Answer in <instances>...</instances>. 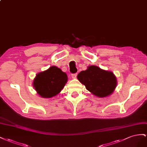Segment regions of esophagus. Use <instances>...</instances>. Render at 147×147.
I'll list each match as a JSON object with an SVG mask.
<instances>
[{
  "label": "esophagus",
  "instance_id": "esophagus-1",
  "mask_svg": "<svg viewBox=\"0 0 147 147\" xmlns=\"http://www.w3.org/2000/svg\"><path fill=\"white\" fill-rule=\"evenodd\" d=\"M71 76H72V78H73V79H75V78H76V76H77V73L72 74V75H71Z\"/></svg>",
  "mask_w": 147,
  "mask_h": 147
}]
</instances>
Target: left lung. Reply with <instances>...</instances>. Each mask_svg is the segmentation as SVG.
Returning a JSON list of instances; mask_svg holds the SVG:
<instances>
[{
  "label": "left lung",
  "instance_id": "left-lung-1",
  "mask_svg": "<svg viewBox=\"0 0 147 147\" xmlns=\"http://www.w3.org/2000/svg\"><path fill=\"white\" fill-rule=\"evenodd\" d=\"M78 79L86 89L98 97H106L114 92L117 85L115 75L94 65L89 66L78 75Z\"/></svg>",
  "mask_w": 147,
  "mask_h": 147
}]
</instances>
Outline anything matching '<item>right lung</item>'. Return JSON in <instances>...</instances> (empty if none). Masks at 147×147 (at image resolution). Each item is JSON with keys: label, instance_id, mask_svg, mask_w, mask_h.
I'll return each mask as SVG.
<instances>
[{"label": "right lung", "instance_id": "1", "mask_svg": "<svg viewBox=\"0 0 147 147\" xmlns=\"http://www.w3.org/2000/svg\"><path fill=\"white\" fill-rule=\"evenodd\" d=\"M67 81V74L58 67L52 66L37 74L33 86L41 97L52 98L60 93Z\"/></svg>", "mask_w": 147, "mask_h": 147}]
</instances>
